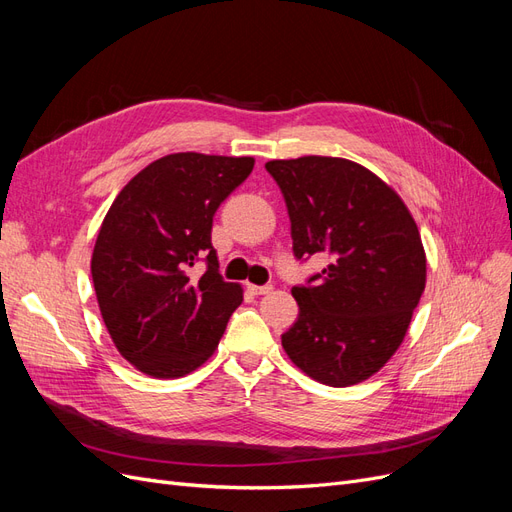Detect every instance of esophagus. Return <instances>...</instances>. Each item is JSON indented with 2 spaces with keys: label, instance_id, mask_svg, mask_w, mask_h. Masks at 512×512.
Wrapping results in <instances>:
<instances>
[{
  "label": "esophagus",
  "instance_id": "obj_1",
  "mask_svg": "<svg viewBox=\"0 0 512 512\" xmlns=\"http://www.w3.org/2000/svg\"><path fill=\"white\" fill-rule=\"evenodd\" d=\"M247 290H250L252 294H269L273 290V286L265 284V286H256V284H247Z\"/></svg>",
  "mask_w": 512,
  "mask_h": 512
}]
</instances>
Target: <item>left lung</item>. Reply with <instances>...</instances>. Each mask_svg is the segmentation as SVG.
Masks as SVG:
<instances>
[{
    "mask_svg": "<svg viewBox=\"0 0 512 512\" xmlns=\"http://www.w3.org/2000/svg\"><path fill=\"white\" fill-rule=\"evenodd\" d=\"M265 168L286 200L294 256L329 260L292 288L299 318L282 346L322 384L363 382L404 342L425 290L416 222L397 192L356 162L305 156Z\"/></svg>",
    "mask_w": 512,
    "mask_h": 512,
    "instance_id": "obj_1",
    "label": "left lung"
}]
</instances>
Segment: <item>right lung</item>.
<instances>
[{"label": "right lung", "instance_id": "add662e5", "mask_svg": "<svg viewBox=\"0 0 512 512\" xmlns=\"http://www.w3.org/2000/svg\"><path fill=\"white\" fill-rule=\"evenodd\" d=\"M254 158L170 153L128 181L100 226L91 277L102 320L126 361L181 378L218 348L243 301L211 245L213 215L250 177ZM205 259L194 278L189 269Z\"/></svg>", "mask_w": 512, "mask_h": 512}]
</instances>
